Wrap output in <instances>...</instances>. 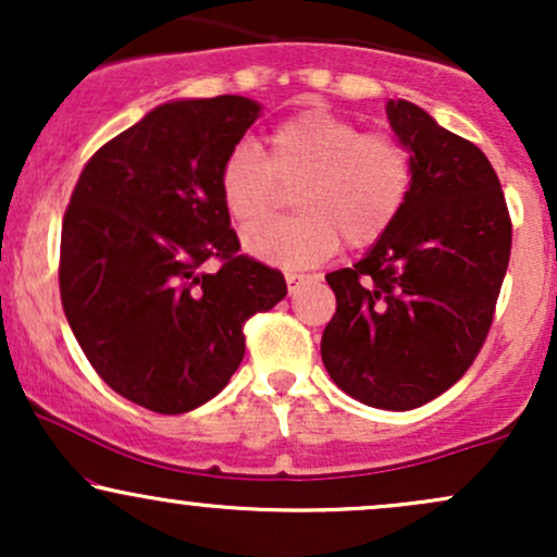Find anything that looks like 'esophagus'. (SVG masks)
<instances>
[{"label":"esophagus","mask_w":557,"mask_h":557,"mask_svg":"<svg viewBox=\"0 0 557 557\" xmlns=\"http://www.w3.org/2000/svg\"><path fill=\"white\" fill-rule=\"evenodd\" d=\"M285 280H287V290H290V296H293V293H296L300 285H306V283H309V280H311V277H309V274L287 272V274H285Z\"/></svg>","instance_id":"esophagus-1"}]
</instances>
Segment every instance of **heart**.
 <instances>
[{"label":"heart","mask_w":557,"mask_h":557,"mask_svg":"<svg viewBox=\"0 0 557 557\" xmlns=\"http://www.w3.org/2000/svg\"><path fill=\"white\" fill-rule=\"evenodd\" d=\"M413 185L406 140L327 110L274 125L264 154L246 140L235 144L216 172L222 209L240 230L271 219L297 194L298 218L243 238L248 253L287 270L322 264L341 243L348 251L374 248L398 225Z\"/></svg>","instance_id":"heart-1"}]
</instances>
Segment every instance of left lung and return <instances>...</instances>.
<instances>
[{"label": "left lung", "mask_w": 557, "mask_h": 557, "mask_svg": "<svg viewBox=\"0 0 557 557\" xmlns=\"http://www.w3.org/2000/svg\"><path fill=\"white\" fill-rule=\"evenodd\" d=\"M387 117L417 164L406 212L359 264L330 272L322 361L337 387L408 411L456 385L482 350L510 259V214L479 146L411 101Z\"/></svg>", "instance_id": "left-lung-1"}]
</instances>
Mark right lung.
<instances>
[{"mask_svg": "<svg viewBox=\"0 0 557 557\" xmlns=\"http://www.w3.org/2000/svg\"><path fill=\"white\" fill-rule=\"evenodd\" d=\"M259 110L230 94L157 107L88 159L70 196L62 309L96 374L149 411L214 398L246 354L248 319L287 293L283 272L240 253L216 194Z\"/></svg>", "mask_w": 557, "mask_h": 557, "instance_id": "1", "label": "right lung"}]
</instances>
